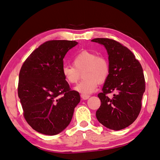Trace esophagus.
I'll list each match as a JSON object with an SVG mask.
<instances>
[{"label": "esophagus", "instance_id": "1", "mask_svg": "<svg viewBox=\"0 0 160 160\" xmlns=\"http://www.w3.org/2000/svg\"><path fill=\"white\" fill-rule=\"evenodd\" d=\"M90 97L89 95H84V94H81V98H82L83 100H87Z\"/></svg>", "mask_w": 160, "mask_h": 160}]
</instances>
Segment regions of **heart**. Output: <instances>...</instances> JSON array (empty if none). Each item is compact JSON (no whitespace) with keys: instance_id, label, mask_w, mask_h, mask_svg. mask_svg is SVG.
Instances as JSON below:
<instances>
[{"instance_id":"obj_1","label":"heart","mask_w":160,"mask_h":160,"mask_svg":"<svg viewBox=\"0 0 160 160\" xmlns=\"http://www.w3.org/2000/svg\"><path fill=\"white\" fill-rule=\"evenodd\" d=\"M73 66L65 65L62 73L68 84H76L80 80L81 73L84 79L75 87V90L84 95H89L96 89L99 83L108 79L109 65L107 59L99 57L95 52L82 51L75 56Z\"/></svg>"}]
</instances>
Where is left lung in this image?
Segmentation results:
<instances>
[{
  "instance_id": "8db88e82",
  "label": "left lung",
  "mask_w": 160,
  "mask_h": 160,
  "mask_svg": "<svg viewBox=\"0 0 160 160\" xmlns=\"http://www.w3.org/2000/svg\"><path fill=\"white\" fill-rule=\"evenodd\" d=\"M92 42L105 47L109 65V76L98 94L101 105L96 118L109 129H124L137 119L142 108L146 89L142 65L127 47L117 41L96 38ZM113 92V97L109 98L108 93Z\"/></svg>"
}]
</instances>
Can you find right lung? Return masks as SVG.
Wrapping results in <instances>:
<instances>
[{
  "label": "right lung",
  "mask_w": 160,
  "mask_h": 160,
  "mask_svg": "<svg viewBox=\"0 0 160 160\" xmlns=\"http://www.w3.org/2000/svg\"><path fill=\"white\" fill-rule=\"evenodd\" d=\"M76 41L51 40L31 53L21 67L18 96L27 123L37 132L55 135L67 128L80 101L62 70L63 59Z\"/></svg>",
  "instance_id": "add662e5"
}]
</instances>
